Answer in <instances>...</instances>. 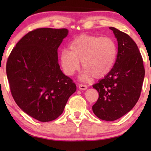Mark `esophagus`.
I'll list each match as a JSON object with an SVG mask.
<instances>
[{
    "label": "esophagus",
    "instance_id": "obj_1",
    "mask_svg": "<svg viewBox=\"0 0 151 151\" xmlns=\"http://www.w3.org/2000/svg\"><path fill=\"white\" fill-rule=\"evenodd\" d=\"M78 88L80 90H86L87 88V86L84 85V84H79L78 85Z\"/></svg>",
    "mask_w": 151,
    "mask_h": 151
}]
</instances>
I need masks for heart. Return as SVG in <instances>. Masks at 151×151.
Segmentation results:
<instances>
[{
	"label": "heart",
	"instance_id": "1",
	"mask_svg": "<svg viewBox=\"0 0 151 151\" xmlns=\"http://www.w3.org/2000/svg\"><path fill=\"white\" fill-rule=\"evenodd\" d=\"M69 50L63 49L60 63L63 71L71 76L80 68L84 70L83 76L100 79L113 69L117 54V47L113 39L82 34L70 42Z\"/></svg>",
	"mask_w": 151,
	"mask_h": 151
}]
</instances>
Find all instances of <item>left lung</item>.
I'll use <instances>...</instances> for the list:
<instances>
[{
    "label": "left lung",
    "instance_id": "1",
    "mask_svg": "<svg viewBox=\"0 0 151 151\" xmlns=\"http://www.w3.org/2000/svg\"><path fill=\"white\" fill-rule=\"evenodd\" d=\"M117 40V54L111 71L93 87L99 98L92 106L94 114L105 121H114L129 112L139 100L145 69L139 49L129 35L109 27Z\"/></svg>",
    "mask_w": 151,
    "mask_h": 151
}]
</instances>
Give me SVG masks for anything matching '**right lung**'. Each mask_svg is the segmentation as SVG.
<instances>
[{
    "instance_id": "obj_1",
    "label": "right lung",
    "mask_w": 151,
    "mask_h": 151,
    "mask_svg": "<svg viewBox=\"0 0 151 151\" xmlns=\"http://www.w3.org/2000/svg\"><path fill=\"white\" fill-rule=\"evenodd\" d=\"M68 32L65 28L31 31L8 57L6 72L12 97L24 113L40 122L58 117L76 91L58 62V49Z\"/></svg>"
}]
</instances>
